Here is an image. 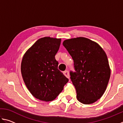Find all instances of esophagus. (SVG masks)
Wrapping results in <instances>:
<instances>
[{"mask_svg": "<svg viewBox=\"0 0 123 123\" xmlns=\"http://www.w3.org/2000/svg\"><path fill=\"white\" fill-rule=\"evenodd\" d=\"M63 74L64 75H65L67 78L69 79V72L68 71V70H66V71H64L63 72Z\"/></svg>", "mask_w": 123, "mask_h": 123, "instance_id": "1", "label": "esophagus"}]
</instances>
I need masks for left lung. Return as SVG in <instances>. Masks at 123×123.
I'll use <instances>...</instances> for the list:
<instances>
[{"mask_svg": "<svg viewBox=\"0 0 123 123\" xmlns=\"http://www.w3.org/2000/svg\"><path fill=\"white\" fill-rule=\"evenodd\" d=\"M74 60L75 72L70 79L80 103H95L104 94L111 75L107 57L103 49L94 41L80 37L63 42Z\"/></svg>", "mask_w": 123, "mask_h": 123, "instance_id": "obj_1", "label": "left lung"}]
</instances>
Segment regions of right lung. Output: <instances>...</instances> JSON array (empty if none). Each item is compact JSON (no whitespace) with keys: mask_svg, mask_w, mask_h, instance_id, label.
<instances>
[{"mask_svg":"<svg viewBox=\"0 0 123 123\" xmlns=\"http://www.w3.org/2000/svg\"><path fill=\"white\" fill-rule=\"evenodd\" d=\"M61 42V38L50 37L39 38L23 57V79L31 94L40 100H54L69 80L58 69L55 57Z\"/></svg>","mask_w":123,"mask_h":123,"instance_id":"obj_1","label":"right lung"}]
</instances>
